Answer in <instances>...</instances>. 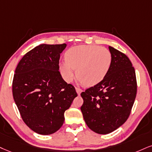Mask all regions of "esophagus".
I'll use <instances>...</instances> for the list:
<instances>
[{
	"label": "esophagus",
	"instance_id": "1",
	"mask_svg": "<svg viewBox=\"0 0 152 152\" xmlns=\"http://www.w3.org/2000/svg\"><path fill=\"white\" fill-rule=\"evenodd\" d=\"M75 89H76L77 93V94L78 95H80V93H81L82 91V89H80V88H79V87H76Z\"/></svg>",
	"mask_w": 152,
	"mask_h": 152
}]
</instances>
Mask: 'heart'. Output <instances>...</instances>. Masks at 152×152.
I'll list each match as a JSON object with an SVG mask.
<instances>
[{
  "mask_svg": "<svg viewBox=\"0 0 152 152\" xmlns=\"http://www.w3.org/2000/svg\"><path fill=\"white\" fill-rule=\"evenodd\" d=\"M65 61L60 65L63 77L67 82L77 77L85 86H94L104 79L112 63V54L108 48L96 45H80L67 50Z\"/></svg>",
  "mask_w": 152,
  "mask_h": 152,
  "instance_id": "obj_1",
  "label": "heart"
}]
</instances>
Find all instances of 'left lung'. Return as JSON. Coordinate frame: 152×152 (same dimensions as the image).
I'll use <instances>...</instances> for the list:
<instances>
[{"label": "left lung", "mask_w": 152, "mask_h": 152, "mask_svg": "<svg viewBox=\"0 0 152 152\" xmlns=\"http://www.w3.org/2000/svg\"><path fill=\"white\" fill-rule=\"evenodd\" d=\"M111 66L100 82L81 93V111L87 126L106 134L121 126L130 115L137 94L135 71L125 54L111 46Z\"/></svg>", "instance_id": "obj_1"}]
</instances>
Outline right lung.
I'll list each match as a JSON object with an SVG mask.
<instances>
[{"mask_svg":"<svg viewBox=\"0 0 152 152\" xmlns=\"http://www.w3.org/2000/svg\"><path fill=\"white\" fill-rule=\"evenodd\" d=\"M67 45L41 44L29 50L17 65L12 95L22 120L40 134H50L64 123V113L77 96L59 72L61 53Z\"/></svg>","mask_w":152,"mask_h":152,"instance_id":"obj_1","label":"right lung"}]
</instances>
